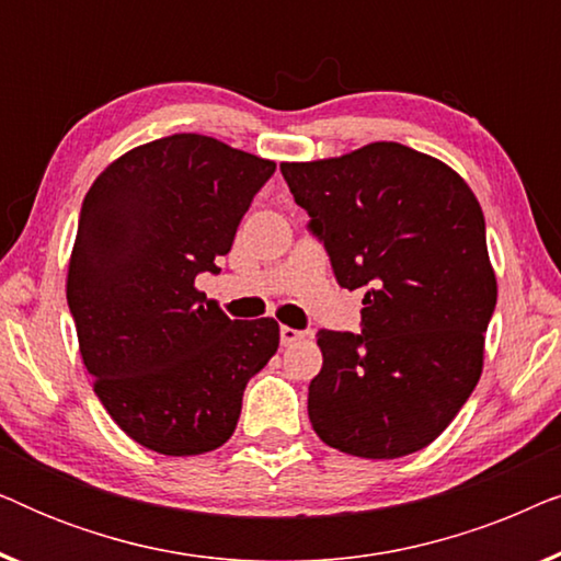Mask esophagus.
Masks as SVG:
<instances>
[{
  "label": "esophagus",
  "mask_w": 561,
  "mask_h": 561,
  "mask_svg": "<svg viewBox=\"0 0 561 561\" xmlns=\"http://www.w3.org/2000/svg\"><path fill=\"white\" fill-rule=\"evenodd\" d=\"M304 332H298V329H290V327H280V344L283 347H290V344L301 342L304 340Z\"/></svg>",
  "instance_id": "obj_1"
}]
</instances>
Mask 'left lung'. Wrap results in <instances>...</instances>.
Instances as JSON below:
<instances>
[{
	"mask_svg": "<svg viewBox=\"0 0 561 561\" xmlns=\"http://www.w3.org/2000/svg\"><path fill=\"white\" fill-rule=\"evenodd\" d=\"M280 173L336 283L365 288L363 334H317L313 432L365 459L424 449L478 386L495 311L478 198L447 163L401 142L280 163Z\"/></svg>",
	"mask_w": 561,
	"mask_h": 561,
	"instance_id": "1",
	"label": "left lung"
}]
</instances>
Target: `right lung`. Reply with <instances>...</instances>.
<instances>
[{
  "instance_id": "right-lung-1",
  "label": "right lung",
  "mask_w": 561,
  "mask_h": 561,
  "mask_svg": "<svg viewBox=\"0 0 561 561\" xmlns=\"http://www.w3.org/2000/svg\"><path fill=\"white\" fill-rule=\"evenodd\" d=\"M273 171L181 133L125 152L83 198L66 280L83 365L122 432L158 455L221 447L278 350V321H232L194 286L219 271Z\"/></svg>"
}]
</instances>
